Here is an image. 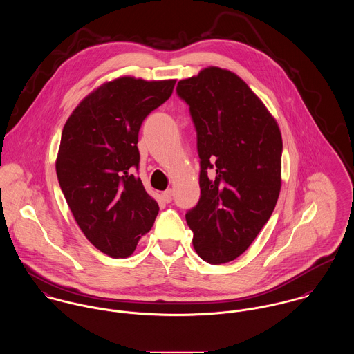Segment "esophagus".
<instances>
[{
    "label": "esophagus",
    "instance_id": "1",
    "mask_svg": "<svg viewBox=\"0 0 354 354\" xmlns=\"http://www.w3.org/2000/svg\"><path fill=\"white\" fill-rule=\"evenodd\" d=\"M171 198H173V191H171V189H166V191L162 194V199L166 203L171 202Z\"/></svg>",
    "mask_w": 354,
    "mask_h": 354
}]
</instances>
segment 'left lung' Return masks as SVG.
Returning <instances> with one entry per match:
<instances>
[{
    "instance_id": "1",
    "label": "left lung",
    "mask_w": 354,
    "mask_h": 354,
    "mask_svg": "<svg viewBox=\"0 0 354 354\" xmlns=\"http://www.w3.org/2000/svg\"><path fill=\"white\" fill-rule=\"evenodd\" d=\"M177 94L189 106L201 158V199L185 215L194 248L209 264L227 263L250 248L275 208L281 131L248 84L227 69L204 68L180 80Z\"/></svg>"
}]
</instances>
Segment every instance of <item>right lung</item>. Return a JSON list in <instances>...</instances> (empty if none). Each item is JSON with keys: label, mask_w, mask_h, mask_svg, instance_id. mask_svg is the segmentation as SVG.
I'll use <instances>...</instances> for the list:
<instances>
[{"label": "right lung", "mask_w": 354, "mask_h": 354, "mask_svg": "<svg viewBox=\"0 0 354 354\" xmlns=\"http://www.w3.org/2000/svg\"><path fill=\"white\" fill-rule=\"evenodd\" d=\"M174 84L117 77L90 93L64 125L55 160L61 191L87 240L110 257L131 256L158 215L133 170L142 122Z\"/></svg>", "instance_id": "1"}]
</instances>
